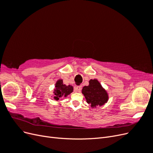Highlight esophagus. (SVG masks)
I'll return each instance as SVG.
<instances>
[{
    "label": "esophagus",
    "mask_w": 153,
    "mask_h": 153,
    "mask_svg": "<svg viewBox=\"0 0 153 153\" xmlns=\"http://www.w3.org/2000/svg\"><path fill=\"white\" fill-rule=\"evenodd\" d=\"M75 91L78 92H80L82 91V86H76L75 87Z\"/></svg>",
    "instance_id": "esophagus-1"
}]
</instances>
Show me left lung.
Masks as SVG:
<instances>
[{"mask_svg":"<svg viewBox=\"0 0 153 153\" xmlns=\"http://www.w3.org/2000/svg\"><path fill=\"white\" fill-rule=\"evenodd\" d=\"M82 92L85 96L87 103L90 104L92 108L103 105L108 100L107 92L96 79L90 80L89 85L83 87Z\"/></svg>","mask_w":153,"mask_h":153,"instance_id":"left-lung-1","label":"left lung"}]
</instances>
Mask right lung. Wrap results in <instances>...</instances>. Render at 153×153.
Returning a JSON list of instances; mask_svg holds the SVG:
<instances>
[{
  "label": "right lung",
  "mask_w": 153,
  "mask_h": 153,
  "mask_svg": "<svg viewBox=\"0 0 153 153\" xmlns=\"http://www.w3.org/2000/svg\"><path fill=\"white\" fill-rule=\"evenodd\" d=\"M73 91V87L70 85H66L63 84L62 80H59L55 84V88L54 89L53 93L55 96L53 98L55 100H59L60 98L64 96L66 97L69 94H71Z\"/></svg>",
  "instance_id": "right-lung-1"
}]
</instances>
